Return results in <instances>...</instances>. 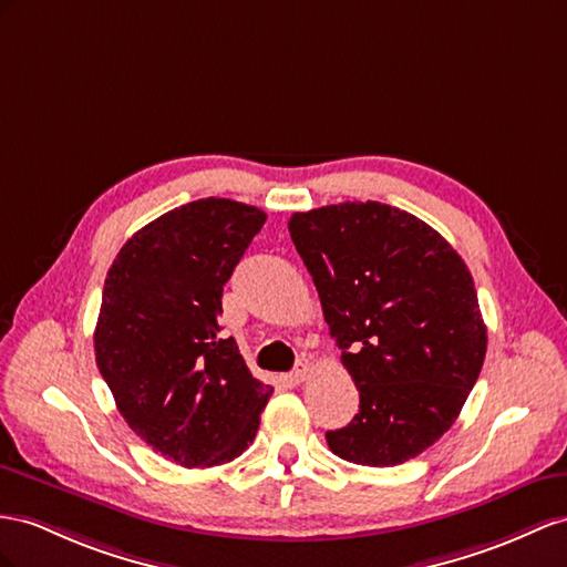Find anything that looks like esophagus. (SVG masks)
Here are the masks:
<instances>
[{
    "label": "esophagus",
    "instance_id": "34e87169",
    "mask_svg": "<svg viewBox=\"0 0 567 567\" xmlns=\"http://www.w3.org/2000/svg\"><path fill=\"white\" fill-rule=\"evenodd\" d=\"M309 373H311V364H307V361H301V364H297V369L289 373V381L301 383V381L309 379Z\"/></svg>",
    "mask_w": 567,
    "mask_h": 567
}]
</instances>
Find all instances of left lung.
I'll list each match as a JSON object with an SVG mask.
<instances>
[{"label":"left lung","instance_id":"8db88e82","mask_svg":"<svg viewBox=\"0 0 567 567\" xmlns=\"http://www.w3.org/2000/svg\"><path fill=\"white\" fill-rule=\"evenodd\" d=\"M359 412L328 431L338 457L393 467L455 424L486 357L472 272L439 231L379 200L289 217Z\"/></svg>","mask_w":567,"mask_h":567}]
</instances>
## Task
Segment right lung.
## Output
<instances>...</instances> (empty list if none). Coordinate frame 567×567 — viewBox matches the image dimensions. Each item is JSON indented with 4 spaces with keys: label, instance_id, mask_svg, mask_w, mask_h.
<instances>
[{
    "label": "right lung",
    "instance_id": "obj_1",
    "mask_svg": "<svg viewBox=\"0 0 567 567\" xmlns=\"http://www.w3.org/2000/svg\"><path fill=\"white\" fill-rule=\"evenodd\" d=\"M264 223L239 200H192L138 229L105 278L97 369L132 431L188 470L239 457L272 395L220 332L223 287Z\"/></svg>",
    "mask_w": 567,
    "mask_h": 567
}]
</instances>
